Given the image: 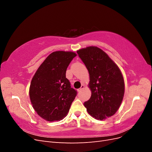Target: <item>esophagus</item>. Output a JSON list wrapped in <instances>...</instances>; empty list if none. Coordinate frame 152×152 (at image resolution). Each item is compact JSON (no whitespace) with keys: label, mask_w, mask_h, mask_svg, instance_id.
Listing matches in <instances>:
<instances>
[{"label":"esophagus","mask_w":152,"mask_h":152,"mask_svg":"<svg viewBox=\"0 0 152 152\" xmlns=\"http://www.w3.org/2000/svg\"><path fill=\"white\" fill-rule=\"evenodd\" d=\"M84 87H84V85H82V86H81V87H80V88L79 90H78V91H79L80 92V91H81L83 90V89H84Z\"/></svg>","instance_id":"34e87169"}]
</instances>
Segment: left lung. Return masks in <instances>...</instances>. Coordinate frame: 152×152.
<instances>
[{
	"mask_svg": "<svg viewBox=\"0 0 152 152\" xmlns=\"http://www.w3.org/2000/svg\"><path fill=\"white\" fill-rule=\"evenodd\" d=\"M89 73L90 99L84 104L89 115L104 120L115 113L124 94V80L118 66L102 49L89 46L78 50Z\"/></svg>",
	"mask_w": 152,
	"mask_h": 152,
	"instance_id": "8db88e82",
	"label": "left lung"
}]
</instances>
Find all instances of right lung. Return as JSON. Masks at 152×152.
<instances>
[{"label":"right lung","instance_id":"1","mask_svg":"<svg viewBox=\"0 0 152 152\" xmlns=\"http://www.w3.org/2000/svg\"><path fill=\"white\" fill-rule=\"evenodd\" d=\"M76 56L71 51L53 52L32 78L29 89L31 103L37 113L45 121L62 120L77 96V91L66 78L67 67Z\"/></svg>","mask_w":152,"mask_h":152}]
</instances>
